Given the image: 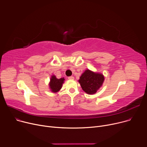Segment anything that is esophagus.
Returning <instances> with one entry per match:
<instances>
[{
    "label": "esophagus",
    "mask_w": 147,
    "mask_h": 147,
    "mask_svg": "<svg viewBox=\"0 0 147 147\" xmlns=\"http://www.w3.org/2000/svg\"><path fill=\"white\" fill-rule=\"evenodd\" d=\"M68 78L69 79V80H74V77L73 76H70V77H68Z\"/></svg>",
    "instance_id": "obj_1"
}]
</instances>
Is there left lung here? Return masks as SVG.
<instances>
[{"label":"left lung","mask_w":147,"mask_h":147,"mask_svg":"<svg viewBox=\"0 0 147 147\" xmlns=\"http://www.w3.org/2000/svg\"><path fill=\"white\" fill-rule=\"evenodd\" d=\"M105 78L102 74L93 72L88 69L84 72L78 82L82 90L89 95L94 94L102 86Z\"/></svg>","instance_id":"obj_1"}]
</instances>
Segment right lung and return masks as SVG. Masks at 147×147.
Instances as JSON below:
<instances>
[{
	"label": "right lung",
	"mask_w": 147,
	"mask_h": 147,
	"mask_svg": "<svg viewBox=\"0 0 147 147\" xmlns=\"http://www.w3.org/2000/svg\"><path fill=\"white\" fill-rule=\"evenodd\" d=\"M64 81H65L64 78H61L60 79H58L54 75L52 76L50 80V82L49 84V86L51 91L54 93H56L59 91L62 87Z\"/></svg>",
	"instance_id": "1"
}]
</instances>
